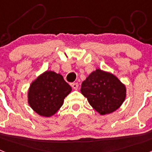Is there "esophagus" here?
Listing matches in <instances>:
<instances>
[{
    "label": "esophagus",
    "instance_id": "34e87169",
    "mask_svg": "<svg viewBox=\"0 0 152 152\" xmlns=\"http://www.w3.org/2000/svg\"><path fill=\"white\" fill-rule=\"evenodd\" d=\"M71 86H72L73 89L77 90V88H78V84H77V83H72V84H71Z\"/></svg>",
    "mask_w": 152,
    "mask_h": 152
}]
</instances>
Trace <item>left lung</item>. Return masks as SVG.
Segmentation results:
<instances>
[{"mask_svg":"<svg viewBox=\"0 0 152 152\" xmlns=\"http://www.w3.org/2000/svg\"><path fill=\"white\" fill-rule=\"evenodd\" d=\"M80 92L100 115L116 111L126 96V85L116 75L100 68L91 72L83 81Z\"/></svg>","mask_w":152,"mask_h":152,"instance_id":"obj_1","label":"left lung"}]
</instances>
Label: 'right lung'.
Segmentation results:
<instances>
[{"label":"right lung","instance_id":"obj_1","mask_svg":"<svg viewBox=\"0 0 152 152\" xmlns=\"http://www.w3.org/2000/svg\"><path fill=\"white\" fill-rule=\"evenodd\" d=\"M72 88L62 75L45 71L31 83L28 90V103L33 110L44 117H51L61 108Z\"/></svg>","mask_w":152,"mask_h":152}]
</instances>
